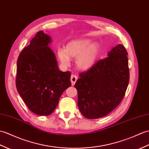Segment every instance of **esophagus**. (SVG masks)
Here are the masks:
<instances>
[{"label":"esophagus","mask_w":149,"mask_h":149,"mask_svg":"<svg viewBox=\"0 0 149 149\" xmlns=\"http://www.w3.org/2000/svg\"><path fill=\"white\" fill-rule=\"evenodd\" d=\"M77 80V77L75 75H71V78H70V81L72 82V85L74 86L75 84V82Z\"/></svg>","instance_id":"34e87169"}]
</instances>
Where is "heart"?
Returning a JSON list of instances; mask_svg holds the SVG:
<instances>
[{"label":"heart","instance_id":"1","mask_svg":"<svg viewBox=\"0 0 149 149\" xmlns=\"http://www.w3.org/2000/svg\"><path fill=\"white\" fill-rule=\"evenodd\" d=\"M100 53V45L88 39H80L69 42L66 49H58V56L61 64L67 67L70 64V58H76V67L81 70H87L94 65Z\"/></svg>","mask_w":149,"mask_h":149}]
</instances>
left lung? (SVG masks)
Returning <instances> with one entry per match:
<instances>
[{
    "mask_svg": "<svg viewBox=\"0 0 149 149\" xmlns=\"http://www.w3.org/2000/svg\"><path fill=\"white\" fill-rule=\"evenodd\" d=\"M127 53L122 44L112 47L108 57L79 74L75 88L78 107L88 119L104 117L122 101L129 84Z\"/></svg>",
    "mask_w": 149,
    "mask_h": 149,
    "instance_id": "8db88e82",
    "label": "left lung"
}]
</instances>
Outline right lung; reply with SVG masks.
Here are the masks:
<instances>
[{"label": "right lung", "instance_id": "obj_1", "mask_svg": "<svg viewBox=\"0 0 149 149\" xmlns=\"http://www.w3.org/2000/svg\"><path fill=\"white\" fill-rule=\"evenodd\" d=\"M49 36L39 31L17 61L16 86L29 109L37 115L49 116L62 93L71 86L70 72L59 70Z\"/></svg>", "mask_w": 149, "mask_h": 149}]
</instances>
